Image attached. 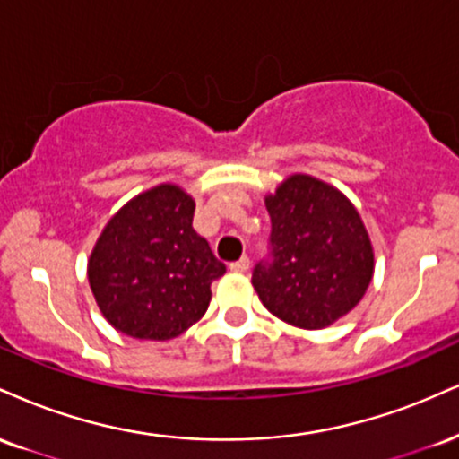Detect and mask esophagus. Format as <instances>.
Segmentation results:
<instances>
[{"label": "esophagus", "instance_id": "1", "mask_svg": "<svg viewBox=\"0 0 459 459\" xmlns=\"http://www.w3.org/2000/svg\"><path fill=\"white\" fill-rule=\"evenodd\" d=\"M247 269H250V258L247 256H241L239 261L230 263V272H235V273H246Z\"/></svg>", "mask_w": 459, "mask_h": 459}]
</instances>
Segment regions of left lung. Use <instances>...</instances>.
<instances>
[{"mask_svg": "<svg viewBox=\"0 0 459 459\" xmlns=\"http://www.w3.org/2000/svg\"><path fill=\"white\" fill-rule=\"evenodd\" d=\"M272 254L252 272L258 299L299 329H323L349 314L374 275V250L355 205L312 175H290L264 196Z\"/></svg>", "mask_w": 459, "mask_h": 459, "instance_id": "8db88e82", "label": "left lung"}]
</instances>
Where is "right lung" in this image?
Wrapping results in <instances>:
<instances>
[{"mask_svg": "<svg viewBox=\"0 0 459 459\" xmlns=\"http://www.w3.org/2000/svg\"><path fill=\"white\" fill-rule=\"evenodd\" d=\"M195 198L160 184L126 203L93 246L87 278L102 316L136 340H170L201 320L224 263L192 229Z\"/></svg>", "mask_w": 459, "mask_h": 459, "instance_id": "add662e5", "label": "right lung"}]
</instances>
